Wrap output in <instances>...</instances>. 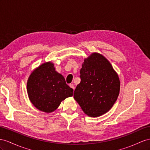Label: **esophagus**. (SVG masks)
I'll use <instances>...</instances> for the list:
<instances>
[{"mask_svg":"<svg viewBox=\"0 0 150 150\" xmlns=\"http://www.w3.org/2000/svg\"><path fill=\"white\" fill-rule=\"evenodd\" d=\"M69 86H70L71 88H72V89H74V90H75V86H74V85L73 83H70V85H69Z\"/></svg>","mask_w":150,"mask_h":150,"instance_id":"34e87169","label":"esophagus"}]
</instances>
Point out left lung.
I'll return each instance as SVG.
<instances>
[{"label":"left lung","instance_id":"1","mask_svg":"<svg viewBox=\"0 0 150 150\" xmlns=\"http://www.w3.org/2000/svg\"><path fill=\"white\" fill-rule=\"evenodd\" d=\"M81 82L76 87L74 98L83 112L91 117L108 112L116 102L120 82L110 61L98 52L83 59L80 70Z\"/></svg>","mask_w":150,"mask_h":150}]
</instances>
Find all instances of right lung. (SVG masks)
<instances>
[{
    "label": "right lung",
    "mask_w": 150,
    "mask_h": 150,
    "mask_svg": "<svg viewBox=\"0 0 150 150\" xmlns=\"http://www.w3.org/2000/svg\"><path fill=\"white\" fill-rule=\"evenodd\" d=\"M26 89L33 106L47 113L55 111L61 101L74 93L51 61L42 63L33 70L28 77Z\"/></svg>",
    "instance_id": "obj_1"
}]
</instances>
